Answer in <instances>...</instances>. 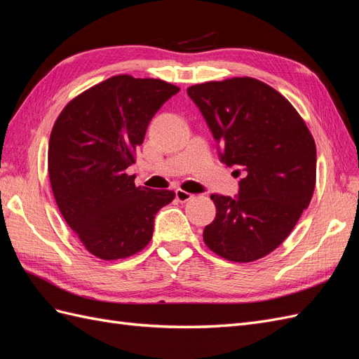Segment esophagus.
<instances>
[{"label":"esophagus","instance_id":"obj_1","mask_svg":"<svg viewBox=\"0 0 359 359\" xmlns=\"http://www.w3.org/2000/svg\"><path fill=\"white\" fill-rule=\"evenodd\" d=\"M175 196H177V201H178V202L186 203V202H189V201L193 198V194L189 193V191H186V190L177 189V190H175Z\"/></svg>","mask_w":359,"mask_h":359}]
</instances>
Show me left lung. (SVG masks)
Segmentation results:
<instances>
[{"mask_svg":"<svg viewBox=\"0 0 359 359\" xmlns=\"http://www.w3.org/2000/svg\"><path fill=\"white\" fill-rule=\"evenodd\" d=\"M235 168L240 193L211 194L215 219L205 227L211 252L231 262H253L283 243L316 186V144L285 95L255 78L211 81L187 88Z\"/></svg>","mask_w":359,"mask_h":359,"instance_id":"8db88e82","label":"left lung"}]
</instances>
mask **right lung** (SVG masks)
Masks as SVG:
<instances>
[{
	"label": "right lung",
	"instance_id": "obj_1",
	"mask_svg": "<svg viewBox=\"0 0 359 359\" xmlns=\"http://www.w3.org/2000/svg\"><path fill=\"white\" fill-rule=\"evenodd\" d=\"M180 88L153 78L118 74L76 95L52 127L48 170L64 220L91 255L126 259L145 248L154 215L175 199L172 190L135 184L147 127Z\"/></svg>",
	"mask_w": 359,
	"mask_h": 359
}]
</instances>
